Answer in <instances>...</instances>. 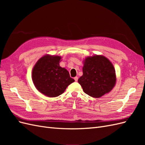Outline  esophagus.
<instances>
[{
    "label": "esophagus",
    "mask_w": 145,
    "mask_h": 145,
    "mask_svg": "<svg viewBox=\"0 0 145 145\" xmlns=\"http://www.w3.org/2000/svg\"><path fill=\"white\" fill-rule=\"evenodd\" d=\"M74 80H75L76 82H77V80H78V77H74Z\"/></svg>",
    "instance_id": "esophagus-1"
}]
</instances>
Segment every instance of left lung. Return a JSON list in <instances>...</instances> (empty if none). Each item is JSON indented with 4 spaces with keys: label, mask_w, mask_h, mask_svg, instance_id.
<instances>
[{
    "label": "left lung",
    "mask_w": 145,
    "mask_h": 145,
    "mask_svg": "<svg viewBox=\"0 0 145 145\" xmlns=\"http://www.w3.org/2000/svg\"><path fill=\"white\" fill-rule=\"evenodd\" d=\"M116 80L115 69L111 62L104 56L96 55L85 59L83 75L78 82L86 94L98 98L111 91Z\"/></svg>",
    "instance_id": "8db88e82"
}]
</instances>
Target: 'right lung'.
Returning a JSON list of instances; mask_svg holds the SVG:
<instances>
[{
    "label": "right lung",
    "instance_id": "1",
    "mask_svg": "<svg viewBox=\"0 0 145 145\" xmlns=\"http://www.w3.org/2000/svg\"><path fill=\"white\" fill-rule=\"evenodd\" d=\"M60 56L46 55L39 59L33 68L32 78L38 91L50 97L62 94L74 82L69 72L60 67Z\"/></svg>",
    "mask_w": 145,
    "mask_h": 145
}]
</instances>
